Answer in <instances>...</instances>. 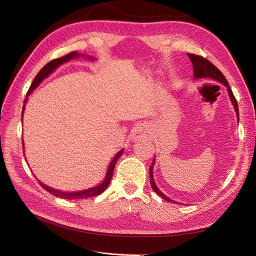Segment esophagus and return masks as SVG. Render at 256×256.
Masks as SVG:
<instances>
[{"label": "esophagus", "mask_w": 256, "mask_h": 256, "mask_svg": "<svg viewBox=\"0 0 256 256\" xmlns=\"http://www.w3.org/2000/svg\"><path fill=\"white\" fill-rule=\"evenodd\" d=\"M148 128H146L145 125H138V126L134 128V131L132 133V140H134L148 138Z\"/></svg>", "instance_id": "1"}]
</instances>
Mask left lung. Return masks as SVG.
<instances>
[{
    "instance_id": "obj_1",
    "label": "left lung",
    "mask_w": 256,
    "mask_h": 256,
    "mask_svg": "<svg viewBox=\"0 0 256 256\" xmlns=\"http://www.w3.org/2000/svg\"><path fill=\"white\" fill-rule=\"evenodd\" d=\"M187 56L189 57L190 60L192 62V67H194V80H199V79H212L214 81H218V82L222 84L224 86H226L228 94H229L230 100L233 108H234L236 113V118H238V102L236 100L234 96L232 94V90L230 89V86L228 84V80L224 76L220 70L216 68L214 64H211L209 60H206V58L200 57L197 55H194V54H187ZM155 165V157L153 160V164L150 167V186L154 189V192L162 197V199H165L168 202H175L176 201L172 200L170 198H168L165 194H162L158 187L156 186L155 180H154V175H153V168Z\"/></svg>"
}]
</instances>
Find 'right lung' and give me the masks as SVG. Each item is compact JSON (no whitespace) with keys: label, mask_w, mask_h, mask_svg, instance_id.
<instances>
[{"label":"right lung","mask_w":256,"mask_h":256,"mask_svg":"<svg viewBox=\"0 0 256 256\" xmlns=\"http://www.w3.org/2000/svg\"><path fill=\"white\" fill-rule=\"evenodd\" d=\"M79 57H86L88 60H96V58L91 57V56H86L84 55V54H78L76 52H72L68 54V55L64 56L62 58H58V59H54V60L48 62L46 66L42 67L40 69V72L37 74V76L35 77V79L32 80V82L30 84V88L28 90V92H27L26 94V99L24 100V106H23V111H22V116H23L24 113V110H25V104L27 100H28V96H30V94L32 91H34L38 86H40L42 80L46 79L47 77H50V76L55 72V70L60 66V64H64V62H68L70 60H72V59L74 58H79ZM22 121H23V116H22ZM23 150H24V143H23ZM124 150H121L120 152H118V153L116 154V156L113 157L112 160L110 162V164H108V170H106V177L103 180L98 184L96 186L94 187H91V188H88V189H84V190H78V192H62V190H59V189H55V188H52L50 186H47V184H42V182L38 180V182H40V186L44 188L46 192H48L50 194L56 196V197L58 198H62V199H84V198H89V197H96V196L102 194L104 190L106 189V187L108 186V184H110L111 182V178H112V175H113V170H114V166H116L118 160L121 157V155L123 154Z\"/></svg>","instance_id":"1"}]
</instances>
